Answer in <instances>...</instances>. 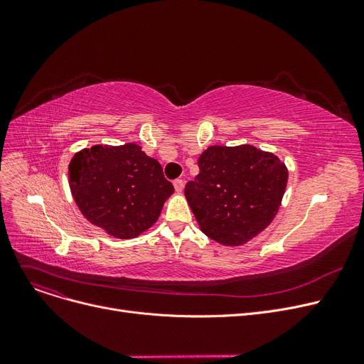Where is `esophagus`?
Instances as JSON below:
<instances>
[{
    "label": "esophagus",
    "mask_w": 364,
    "mask_h": 364,
    "mask_svg": "<svg viewBox=\"0 0 364 364\" xmlns=\"http://www.w3.org/2000/svg\"><path fill=\"white\" fill-rule=\"evenodd\" d=\"M174 187H176V192L177 193H181L183 192V187H184V181L181 178L174 180Z\"/></svg>",
    "instance_id": "34e87169"
}]
</instances>
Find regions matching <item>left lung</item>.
<instances>
[{"label":"left lung","instance_id":"obj_1","mask_svg":"<svg viewBox=\"0 0 364 364\" xmlns=\"http://www.w3.org/2000/svg\"><path fill=\"white\" fill-rule=\"evenodd\" d=\"M198 165L184 195L208 237L239 246L273 221L288 183V169L273 153L250 144L211 146Z\"/></svg>","mask_w":364,"mask_h":364}]
</instances>
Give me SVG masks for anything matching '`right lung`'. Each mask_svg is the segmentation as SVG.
Masks as SVG:
<instances>
[{"label":"right lung","mask_w":364,"mask_h":364,"mask_svg":"<svg viewBox=\"0 0 364 364\" xmlns=\"http://www.w3.org/2000/svg\"><path fill=\"white\" fill-rule=\"evenodd\" d=\"M69 186L84 217L119 239L155 224L174 192L161 164L134 143L78 151L69 164Z\"/></svg>","instance_id":"1"}]
</instances>
